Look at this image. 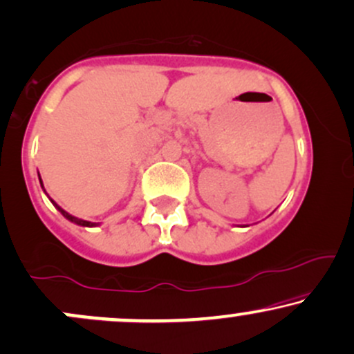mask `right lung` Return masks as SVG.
<instances>
[{"label":"right lung","mask_w":354,"mask_h":354,"mask_svg":"<svg viewBox=\"0 0 354 354\" xmlns=\"http://www.w3.org/2000/svg\"><path fill=\"white\" fill-rule=\"evenodd\" d=\"M39 182H41V187H43V180H39ZM43 189H44V187H43ZM51 202H53V205H54V207H56V209H57V210H59V212H61V214H62V215H64V217L69 220V222L76 223V225H81V227H95V225H97V223H94V222H87V220H82V218H77V217H74V215H71V214H68V212H66L64 209H61V207H59V205H57V203H56V202H54V201H51Z\"/></svg>","instance_id":"right-lung-1"}]
</instances>
